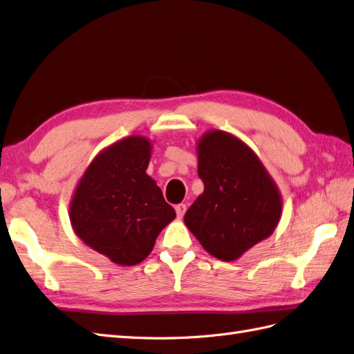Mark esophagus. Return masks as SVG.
<instances>
[{
  "label": "esophagus",
  "instance_id": "obj_1",
  "mask_svg": "<svg viewBox=\"0 0 354 354\" xmlns=\"http://www.w3.org/2000/svg\"><path fill=\"white\" fill-rule=\"evenodd\" d=\"M175 210H176V215L178 218H183L185 215V210H187V205L184 203H179L175 206Z\"/></svg>",
  "mask_w": 354,
  "mask_h": 354
}]
</instances>
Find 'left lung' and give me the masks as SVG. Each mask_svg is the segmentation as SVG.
Wrapping results in <instances>:
<instances>
[{"instance_id":"8db88e82","label":"left lung","mask_w":354,"mask_h":354,"mask_svg":"<svg viewBox=\"0 0 354 354\" xmlns=\"http://www.w3.org/2000/svg\"><path fill=\"white\" fill-rule=\"evenodd\" d=\"M197 157L205 191L184 222L212 257L234 261L272 234L281 196L254 151L231 133H205L197 142Z\"/></svg>"}]
</instances>
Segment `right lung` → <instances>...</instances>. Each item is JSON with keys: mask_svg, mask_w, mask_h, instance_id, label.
<instances>
[{"mask_svg": "<svg viewBox=\"0 0 354 354\" xmlns=\"http://www.w3.org/2000/svg\"><path fill=\"white\" fill-rule=\"evenodd\" d=\"M151 142L129 136L99 153L74 191L69 219L87 246L118 266H136L175 219L156 180L147 175Z\"/></svg>", "mask_w": 354, "mask_h": 354, "instance_id": "right-lung-1", "label": "right lung"}]
</instances>
